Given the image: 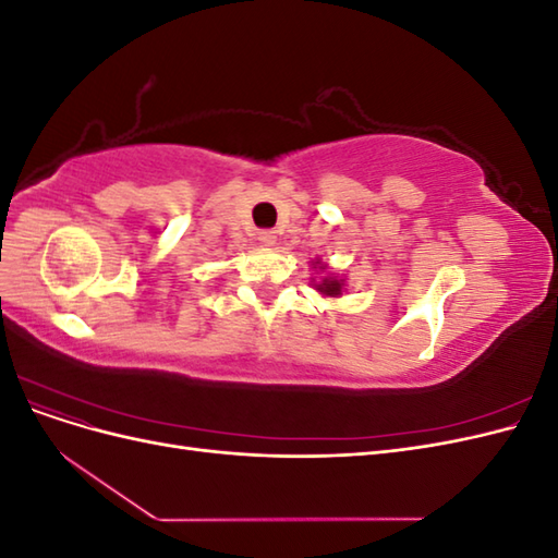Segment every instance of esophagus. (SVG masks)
Returning a JSON list of instances; mask_svg holds the SVG:
<instances>
[{
	"mask_svg": "<svg viewBox=\"0 0 558 558\" xmlns=\"http://www.w3.org/2000/svg\"><path fill=\"white\" fill-rule=\"evenodd\" d=\"M258 240H260V244H265V246H275V244H277V232H275V230H260V232H258Z\"/></svg>",
	"mask_w": 558,
	"mask_h": 558,
	"instance_id": "1",
	"label": "esophagus"
}]
</instances>
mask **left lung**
<instances>
[{
	"label": "left lung",
	"mask_w": 558,
	"mask_h": 558,
	"mask_svg": "<svg viewBox=\"0 0 558 558\" xmlns=\"http://www.w3.org/2000/svg\"><path fill=\"white\" fill-rule=\"evenodd\" d=\"M316 289L320 291V293H326V295H340L342 293V283L337 281V279H324V283H318Z\"/></svg>",
	"instance_id": "1"
}]
</instances>
